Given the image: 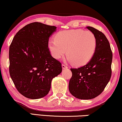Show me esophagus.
Returning <instances> with one entry per match:
<instances>
[{
  "mask_svg": "<svg viewBox=\"0 0 122 122\" xmlns=\"http://www.w3.org/2000/svg\"><path fill=\"white\" fill-rule=\"evenodd\" d=\"M62 67L63 69H67V68H68V66L66 65V64H62Z\"/></svg>",
  "mask_w": 122,
  "mask_h": 122,
  "instance_id": "1",
  "label": "esophagus"
}]
</instances>
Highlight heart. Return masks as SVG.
<instances>
[{
    "label": "heart",
    "mask_w": 122,
    "mask_h": 122,
    "mask_svg": "<svg viewBox=\"0 0 122 122\" xmlns=\"http://www.w3.org/2000/svg\"><path fill=\"white\" fill-rule=\"evenodd\" d=\"M97 46L95 34L90 31L69 30L58 32L56 39L48 41L51 54L60 59L67 52L69 60L75 65H83L93 57Z\"/></svg>",
    "instance_id": "heart-1"
}]
</instances>
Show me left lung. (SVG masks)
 <instances>
[{
	"label": "left lung",
	"instance_id": "8db88e82",
	"mask_svg": "<svg viewBox=\"0 0 122 122\" xmlns=\"http://www.w3.org/2000/svg\"><path fill=\"white\" fill-rule=\"evenodd\" d=\"M87 28L96 36L97 46L91 60L79 68H71L69 81L70 93L81 100H89L100 95L112 76V53L110 43L104 34L93 27Z\"/></svg>",
	"mask_w": 122,
	"mask_h": 122
}]
</instances>
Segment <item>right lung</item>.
<instances>
[{
    "instance_id": "1",
    "label": "right lung",
    "mask_w": 122,
    "mask_h": 122,
    "mask_svg": "<svg viewBox=\"0 0 122 122\" xmlns=\"http://www.w3.org/2000/svg\"><path fill=\"white\" fill-rule=\"evenodd\" d=\"M56 27L31 23L18 31L10 46V74L17 91L30 99L48 93L51 81L62 71L61 63L48 48L49 38Z\"/></svg>"
}]
</instances>
